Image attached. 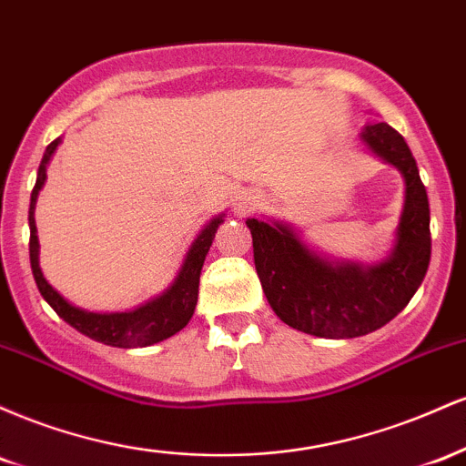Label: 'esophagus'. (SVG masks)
<instances>
[{
	"label": "esophagus",
	"mask_w": 466,
	"mask_h": 466,
	"mask_svg": "<svg viewBox=\"0 0 466 466\" xmlns=\"http://www.w3.org/2000/svg\"><path fill=\"white\" fill-rule=\"evenodd\" d=\"M258 206L260 195H256V192H240L237 201H234V212H237V215H249V212H254Z\"/></svg>",
	"instance_id": "34e87169"
}]
</instances>
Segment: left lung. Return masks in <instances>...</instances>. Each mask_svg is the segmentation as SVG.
<instances>
[{
    "mask_svg": "<svg viewBox=\"0 0 466 466\" xmlns=\"http://www.w3.org/2000/svg\"><path fill=\"white\" fill-rule=\"evenodd\" d=\"M361 140L397 166L405 179L397 245L386 263H326L287 226H269L258 218L245 221L267 302L282 322L302 333L349 339L381 329L408 307L430 267V201L408 142L388 122L368 125Z\"/></svg>",
    "mask_w": 466,
    "mask_h": 466,
    "instance_id": "1",
    "label": "left lung"
}]
</instances>
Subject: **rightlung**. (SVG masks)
<instances>
[{"label": "right lung", "mask_w": 466, "mask_h": 466, "mask_svg": "<svg viewBox=\"0 0 466 466\" xmlns=\"http://www.w3.org/2000/svg\"><path fill=\"white\" fill-rule=\"evenodd\" d=\"M61 137L55 142L47 144L44 159H41L39 173H36V184L30 195V210H28V223H30V267L32 276H35L36 287H39L41 296L46 302L63 318L69 326L78 330V333L92 337L96 341H103L106 346H117V349H136V346H151L157 341L166 339V337L179 333L186 324L190 322L192 313L197 307V296H199V276L203 260H206L208 249H210L212 240H215L217 228L223 223V217L212 218L201 234L197 237L195 243L186 256L184 265H181L179 276L170 285L164 296L155 298L153 302L144 304V307L136 309L129 313H87L83 309L72 307L61 293L55 291L52 285L41 274L39 267V238H36V226H35V203L39 197L41 186L46 181V166L50 162L52 153L56 151Z\"/></svg>", "instance_id": "1"}]
</instances>
